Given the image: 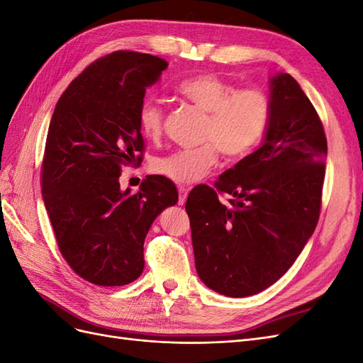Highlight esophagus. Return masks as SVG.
I'll return each mask as SVG.
<instances>
[{"label":"esophagus","instance_id":"esophagus-1","mask_svg":"<svg viewBox=\"0 0 363 363\" xmlns=\"http://www.w3.org/2000/svg\"><path fill=\"white\" fill-rule=\"evenodd\" d=\"M188 194H189V189L184 188V186H180L179 188V204L183 206L186 203V199H188Z\"/></svg>","mask_w":363,"mask_h":363}]
</instances>
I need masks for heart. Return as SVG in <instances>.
I'll use <instances>...</instances> for the list:
<instances>
[{
    "label": "heart",
    "mask_w": 363,
    "mask_h": 363,
    "mask_svg": "<svg viewBox=\"0 0 363 363\" xmlns=\"http://www.w3.org/2000/svg\"><path fill=\"white\" fill-rule=\"evenodd\" d=\"M177 95L206 113L201 139L204 145L179 150L152 162V169L177 184L199 182L212 171L219 151L228 160L247 156L268 128L271 103L265 92L238 87L215 74H200L182 82ZM142 136L159 140L163 135L164 112L155 98H145L138 108Z\"/></svg>",
    "instance_id": "obj_1"
}]
</instances>
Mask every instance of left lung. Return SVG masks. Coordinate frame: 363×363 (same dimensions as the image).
Instances as JSON below:
<instances>
[{"mask_svg":"<svg viewBox=\"0 0 363 363\" xmlns=\"http://www.w3.org/2000/svg\"><path fill=\"white\" fill-rule=\"evenodd\" d=\"M271 116L263 144L200 184L186 201L195 268L212 291L250 296L276 283L315 232L321 211L327 139L323 123L289 74L269 80ZM219 191L234 196L228 206Z\"/></svg>","mask_w":363,"mask_h":363,"instance_id":"8db88e82","label":"left lung"}]
</instances>
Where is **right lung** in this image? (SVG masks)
Returning <instances> with one entry per match:
<instances>
[{
    "instance_id": "right-lung-1",
    "label": "right lung",
    "mask_w": 363,
    "mask_h": 363,
    "mask_svg": "<svg viewBox=\"0 0 363 363\" xmlns=\"http://www.w3.org/2000/svg\"><path fill=\"white\" fill-rule=\"evenodd\" d=\"M167 68L151 54H107L71 82L51 118L43 203L65 260L100 286H124L140 276L152 221L179 200L163 175H148L133 195L119 188L123 169L142 162L139 104Z\"/></svg>"
}]
</instances>
